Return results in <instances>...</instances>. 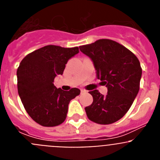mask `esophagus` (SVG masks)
Here are the masks:
<instances>
[{"instance_id": "obj_1", "label": "esophagus", "mask_w": 160, "mask_h": 160, "mask_svg": "<svg viewBox=\"0 0 160 160\" xmlns=\"http://www.w3.org/2000/svg\"><path fill=\"white\" fill-rule=\"evenodd\" d=\"M86 92H87V90L82 89V90H81V94H83V93H86Z\"/></svg>"}]
</instances>
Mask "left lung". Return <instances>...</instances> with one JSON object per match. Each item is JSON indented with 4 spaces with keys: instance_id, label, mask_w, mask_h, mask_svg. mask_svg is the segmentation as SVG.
<instances>
[{
    "instance_id": "obj_1",
    "label": "left lung",
    "mask_w": 160,
    "mask_h": 160,
    "mask_svg": "<svg viewBox=\"0 0 160 160\" xmlns=\"http://www.w3.org/2000/svg\"><path fill=\"white\" fill-rule=\"evenodd\" d=\"M92 61L97 78L107 88L106 95L90 91L91 105L85 108L87 117L98 124H111L125 115L139 90L142 69L137 57L118 42L100 39L79 47Z\"/></svg>"
}]
</instances>
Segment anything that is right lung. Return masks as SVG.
<instances>
[{
	"instance_id": "obj_1",
	"label": "right lung",
	"mask_w": 160,
	"mask_h": 160,
	"mask_svg": "<svg viewBox=\"0 0 160 160\" xmlns=\"http://www.w3.org/2000/svg\"><path fill=\"white\" fill-rule=\"evenodd\" d=\"M78 47L46 46L25 56L17 71L19 97L29 116L43 127H55L66 118L70 102L80 90L58 89L53 80L62 75L69 59Z\"/></svg>"
}]
</instances>
